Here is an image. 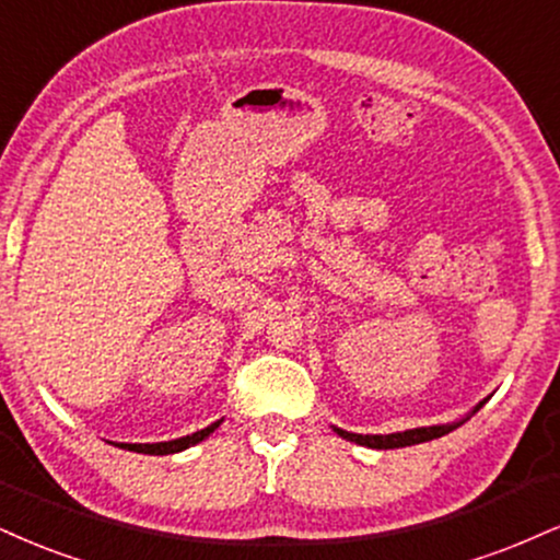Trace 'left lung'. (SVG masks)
Segmentation results:
<instances>
[{
    "label": "left lung",
    "mask_w": 560,
    "mask_h": 560,
    "mask_svg": "<svg viewBox=\"0 0 560 560\" xmlns=\"http://www.w3.org/2000/svg\"><path fill=\"white\" fill-rule=\"evenodd\" d=\"M482 404H477L475 412L480 409ZM462 422H451V425H433V428H415V430H404V433H388V435H360V433H347V430L334 428L336 433L347 441L360 443V446L368 448H404V446H415V443H425L433 441V438H441L451 433V430L459 428Z\"/></svg>",
    "instance_id": "left-lung-1"
}]
</instances>
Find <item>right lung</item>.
Masks as SVG:
<instances>
[{"instance_id": "1", "label": "right lung", "mask_w": 560, "mask_h": 560, "mask_svg": "<svg viewBox=\"0 0 560 560\" xmlns=\"http://www.w3.org/2000/svg\"><path fill=\"white\" fill-rule=\"evenodd\" d=\"M221 425L219 422H213V425H208L203 430H198V433L192 435H185V438H177V441H164V443H122L119 448H127V451H138V454H156V456H164V454H177V451H185L195 446V443L206 441L208 435L213 433L215 428Z\"/></svg>"}]
</instances>
